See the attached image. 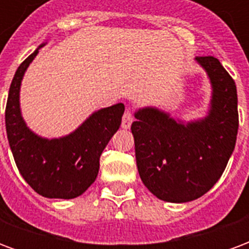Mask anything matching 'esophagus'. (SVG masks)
Returning <instances> with one entry per match:
<instances>
[{
	"label": "esophagus",
	"mask_w": 249,
	"mask_h": 249,
	"mask_svg": "<svg viewBox=\"0 0 249 249\" xmlns=\"http://www.w3.org/2000/svg\"><path fill=\"white\" fill-rule=\"evenodd\" d=\"M133 120H135V117H133V112H132V109L128 108L124 112V114H123L121 126H123L124 129H128L130 125H132V123H133Z\"/></svg>",
	"instance_id": "34e87169"
}]
</instances>
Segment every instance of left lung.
Segmentation results:
<instances>
[{
	"label": "left lung",
	"mask_w": 249,
	"mask_h": 249,
	"mask_svg": "<svg viewBox=\"0 0 249 249\" xmlns=\"http://www.w3.org/2000/svg\"><path fill=\"white\" fill-rule=\"evenodd\" d=\"M196 60L213 88L208 116L184 125L159 109L144 108L130 126L142 183L171 203L192 201L213 187L235 149L239 129L233 78L213 56Z\"/></svg>",
	"instance_id": "1"
}]
</instances>
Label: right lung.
<instances>
[{
	"label": "right lung",
	"mask_w": 249,
	"mask_h": 249,
	"mask_svg": "<svg viewBox=\"0 0 249 249\" xmlns=\"http://www.w3.org/2000/svg\"><path fill=\"white\" fill-rule=\"evenodd\" d=\"M38 49L18 66L10 84L5 109L9 145L19 173L38 195L49 198H74L94 183L100 156L120 128L125 107L120 103L100 109L78 129L61 139L48 140L35 135L21 117L19 87Z\"/></svg>",
	"instance_id": "obj_1"
}]
</instances>
